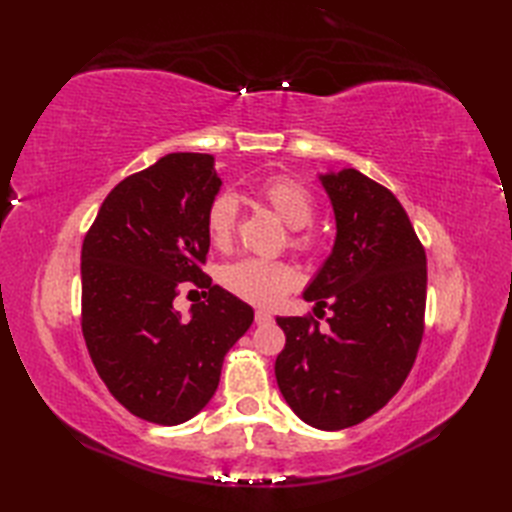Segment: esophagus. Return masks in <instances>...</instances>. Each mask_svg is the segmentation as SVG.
I'll list each match as a JSON object with an SVG mask.
<instances>
[{
  "instance_id": "34e87169",
  "label": "esophagus",
  "mask_w": 512,
  "mask_h": 512,
  "mask_svg": "<svg viewBox=\"0 0 512 512\" xmlns=\"http://www.w3.org/2000/svg\"><path fill=\"white\" fill-rule=\"evenodd\" d=\"M254 320H256V324H269V322H273V316L269 312H265V309H256Z\"/></svg>"
}]
</instances>
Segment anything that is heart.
<instances>
[{
	"label": "heart",
	"instance_id": "b5f03b06",
	"mask_svg": "<svg viewBox=\"0 0 512 512\" xmlns=\"http://www.w3.org/2000/svg\"><path fill=\"white\" fill-rule=\"evenodd\" d=\"M256 196L280 215L288 228L294 230V235L290 237L292 247H297L301 252L312 250L316 241L301 228L312 224L316 213V198L305 183L284 175L271 177L258 185ZM237 213L239 205L235 194L220 192L211 198L205 213V226L209 239L218 247H226L235 237ZM222 284L247 303L269 307L280 303L284 294L297 284V273L280 260L243 258L224 267Z\"/></svg>",
	"mask_w": 512,
	"mask_h": 512
}]
</instances>
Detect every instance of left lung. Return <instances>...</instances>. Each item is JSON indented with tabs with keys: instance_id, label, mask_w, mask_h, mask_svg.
I'll use <instances>...</instances> for the list:
<instances>
[{
	"instance_id": "left-lung-1",
	"label": "left lung",
	"mask_w": 512,
	"mask_h": 512,
	"mask_svg": "<svg viewBox=\"0 0 512 512\" xmlns=\"http://www.w3.org/2000/svg\"><path fill=\"white\" fill-rule=\"evenodd\" d=\"M320 181L337 235L303 299L333 316L327 329L312 316L277 318L286 346L275 378L301 421L337 431L378 412L406 382L425 331L427 258L391 190L356 168Z\"/></svg>"
}]
</instances>
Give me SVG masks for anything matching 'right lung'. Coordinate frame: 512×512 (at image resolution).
Returning <instances> with one entry per match:
<instances>
[{"label": "right lung", "instance_id": "right-lung-1", "mask_svg": "<svg viewBox=\"0 0 512 512\" xmlns=\"http://www.w3.org/2000/svg\"><path fill=\"white\" fill-rule=\"evenodd\" d=\"M220 185L209 153H168L115 185L83 241L89 356L119 404L149 423L179 425L203 410L226 352L254 322L250 305L200 269ZM181 281L208 288L190 319L172 307Z\"/></svg>", "mask_w": 512, "mask_h": 512}]
</instances>
